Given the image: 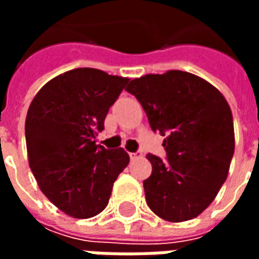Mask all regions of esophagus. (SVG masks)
<instances>
[{"mask_svg": "<svg viewBox=\"0 0 259 259\" xmlns=\"http://www.w3.org/2000/svg\"><path fill=\"white\" fill-rule=\"evenodd\" d=\"M129 157H130V159H137L139 157H141V154L140 152H130Z\"/></svg>", "mask_w": 259, "mask_h": 259, "instance_id": "esophagus-1", "label": "esophagus"}]
</instances>
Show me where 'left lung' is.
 Listing matches in <instances>:
<instances>
[{
	"instance_id": "obj_1",
	"label": "left lung",
	"mask_w": 259,
	"mask_h": 259,
	"mask_svg": "<svg viewBox=\"0 0 259 259\" xmlns=\"http://www.w3.org/2000/svg\"><path fill=\"white\" fill-rule=\"evenodd\" d=\"M126 90L139 100L151 129L166 136V161L147 155L152 165L143 182L147 204L168 222L198 217L215 200L233 157L228 101L211 83L182 70L141 76Z\"/></svg>"
}]
</instances>
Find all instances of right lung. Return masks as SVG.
Segmentation results:
<instances>
[{
  "label": "right lung",
  "instance_id": "obj_1",
  "mask_svg": "<svg viewBox=\"0 0 259 259\" xmlns=\"http://www.w3.org/2000/svg\"><path fill=\"white\" fill-rule=\"evenodd\" d=\"M127 83L100 69H72L42 85L29 107L25 133L31 172L44 195L69 217L87 219L104 211L129 163L123 148L96 144Z\"/></svg>",
  "mask_w": 259,
  "mask_h": 259
}]
</instances>
